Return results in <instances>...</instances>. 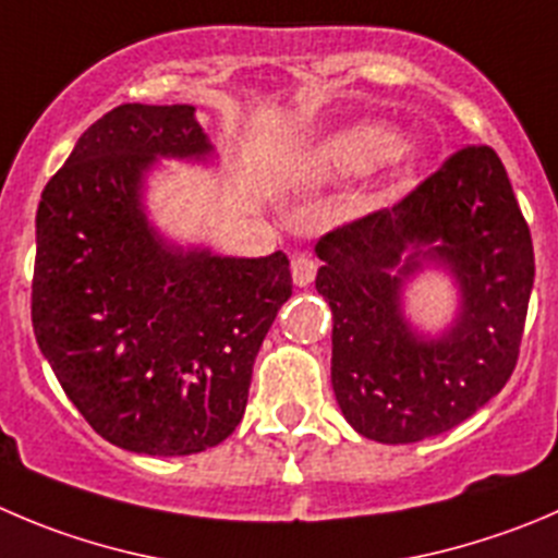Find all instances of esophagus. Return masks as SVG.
<instances>
[{
  "mask_svg": "<svg viewBox=\"0 0 558 558\" xmlns=\"http://www.w3.org/2000/svg\"><path fill=\"white\" fill-rule=\"evenodd\" d=\"M290 270H293L295 288H306L317 274V259L310 252H295L293 259H290Z\"/></svg>",
  "mask_w": 558,
  "mask_h": 558,
  "instance_id": "1",
  "label": "esophagus"
}]
</instances>
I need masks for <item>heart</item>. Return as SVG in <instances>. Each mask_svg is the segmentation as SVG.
<instances>
[{
    "mask_svg": "<svg viewBox=\"0 0 558 558\" xmlns=\"http://www.w3.org/2000/svg\"><path fill=\"white\" fill-rule=\"evenodd\" d=\"M389 161L411 172L424 161V150L416 145H400V136L384 125H350L326 136L317 147V163L342 178L369 174Z\"/></svg>",
    "mask_w": 558,
    "mask_h": 558,
    "instance_id": "1",
    "label": "heart"
}]
</instances>
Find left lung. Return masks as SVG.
<instances>
[{"label":"left lung","mask_w":558,"mask_h":558,"mask_svg":"<svg viewBox=\"0 0 558 558\" xmlns=\"http://www.w3.org/2000/svg\"><path fill=\"white\" fill-rule=\"evenodd\" d=\"M333 315L331 386L355 433L416 444L458 427L512 375L534 288L532 232L493 147H463L397 203L317 243ZM444 269L456 317L422 332L410 284Z\"/></svg>","instance_id":"8db88e82"}]
</instances>
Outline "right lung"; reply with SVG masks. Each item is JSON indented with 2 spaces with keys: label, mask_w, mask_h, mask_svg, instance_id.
Here are the masks:
<instances>
[{
  "label": "right lung",
  "mask_w": 558,
  "mask_h": 558,
  "mask_svg": "<svg viewBox=\"0 0 558 558\" xmlns=\"http://www.w3.org/2000/svg\"><path fill=\"white\" fill-rule=\"evenodd\" d=\"M194 106L123 104L37 205L32 326L68 400L136 454H196L241 424L257 350L293 293L284 252L174 243L147 214L161 161L214 163Z\"/></svg>",
  "instance_id": "add662e5"
}]
</instances>
